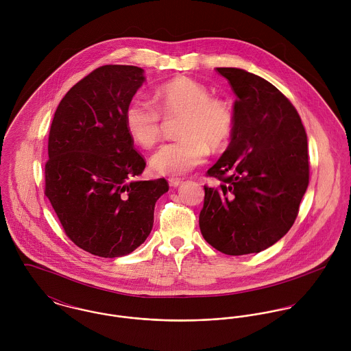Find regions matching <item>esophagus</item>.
I'll use <instances>...</instances> for the list:
<instances>
[{"label": "esophagus", "mask_w": 351, "mask_h": 351, "mask_svg": "<svg viewBox=\"0 0 351 351\" xmlns=\"http://www.w3.org/2000/svg\"><path fill=\"white\" fill-rule=\"evenodd\" d=\"M181 184H182V181L178 180V178H170V180H169V185H170L171 188H177V186H180Z\"/></svg>", "instance_id": "1"}]
</instances>
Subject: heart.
Masks as SVG:
<instances>
[{
  "label": "heart",
  "mask_w": 351,
  "mask_h": 351,
  "mask_svg": "<svg viewBox=\"0 0 351 351\" xmlns=\"http://www.w3.org/2000/svg\"><path fill=\"white\" fill-rule=\"evenodd\" d=\"M159 111L167 120L180 119V141L160 147L151 156V170L158 176L177 177L200 166L210 150L224 149L234 134V113L224 101L212 99L200 82L177 77L155 90ZM156 108L134 99L124 110V125L130 138L143 149L156 145L163 121Z\"/></svg>",
  "instance_id": "b5f03b06"
}]
</instances>
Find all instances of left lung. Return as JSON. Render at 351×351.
Segmentation results:
<instances>
[{
	"mask_svg": "<svg viewBox=\"0 0 351 351\" xmlns=\"http://www.w3.org/2000/svg\"><path fill=\"white\" fill-rule=\"evenodd\" d=\"M234 102L230 146L206 171L221 181L204 186L200 230L227 255L266 250L293 226L309 182L306 134L300 116L274 85L237 67H217Z\"/></svg>",
	"mask_w": 351,
	"mask_h": 351,
	"instance_id": "1",
	"label": "left lung"
}]
</instances>
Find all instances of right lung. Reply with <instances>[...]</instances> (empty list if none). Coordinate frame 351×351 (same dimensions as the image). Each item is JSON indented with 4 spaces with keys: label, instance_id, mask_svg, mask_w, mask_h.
I'll use <instances>...</instances> for the list:
<instances>
[{
    "label": "right lung",
    "instance_id": "add662e5",
    "mask_svg": "<svg viewBox=\"0 0 351 351\" xmlns=\"http://www.w3.org/2000/svg\"><path fill=\"white\" fill-rule=\"evenodd\" d=\"M146 81L136 66H101L59 102L49 136L46 196L82 250L123 256L150 235L165 178L136 181L146 162L124 125L125 106Z\"/></svg>",
    "mask_w": 351,
    "mask_h": 351
}]
</instances>
